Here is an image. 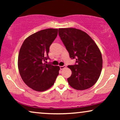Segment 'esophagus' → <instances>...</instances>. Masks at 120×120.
Segmentation results:
<instances>
[{
    "label": "esophagus",
    "mask_w": 120,
    "mask_h": 120,
    "mask_svg": "<svg viewBox=\"0 0 120 120\" xmlns=\"http://www.w3.org/2000/svg\"><path fill=\"white\" fill-rule=\"evenodd\" d=\"M60 69H63L64 68H66V65H63V66H60Z\"/></svg>",
    "instance_id": "obj_1"
}]
</instances>
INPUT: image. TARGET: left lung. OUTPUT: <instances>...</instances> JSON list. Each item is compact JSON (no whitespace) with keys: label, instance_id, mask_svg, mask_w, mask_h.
I'll use <instances>...</instances> for the list:
<instances>
[{"label":"left lung","instance_id":"1","mask_svg":"<svg viewBox=\"0 0 120 120\" xmlns=\"http://www.w3.org/2000/svg\"><path fill=\"white\" fill-rule=\"evenodd\" d=\"M58 34L72 60L76 64L68 65L72 74L69 84L77 90L93 86L99 79L102 69L101 51L93 39L83 31L73 28H60Z\"/></svg>","mask_w":120,"mask_h":120}]
</instances>
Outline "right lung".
Wrapping results in <instances>:
<instances>
[{"label": "right lung", "mask_w": 120, "mask_h": 120, "mask_svg": "<svg viewBox=\"0 0 120 120\" xmlns=\"http://www.w3.org/2000/svg\"><path fill=\"white\" fill-rule=\"evenodd\" d=\"M58 34V29L39 31L25 39L18 58V67L24 82L37 91L48 90L55 83L60 67L46 64L50 45Z\"/></svg>", "instance_id": "right-lung-1"}]
</instances>
